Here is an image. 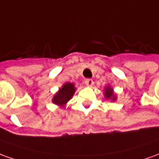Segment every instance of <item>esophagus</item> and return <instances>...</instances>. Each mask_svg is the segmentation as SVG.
I'll return each mask as SVG.
<instances>
[{
	"label": "esophagus",
	"instance_id": "esophagus-1",
	"mask_svg": "<svg viewBox=\"0 0 159 159\" xmlns=\"http://www.w3.org/2000/svg\"><path fill=\"white\" fill-rule=\"evenodd\" d=\"M85 84L88 87H92L94 85V81L92 79H86L85 80Z\"/></svg>",
	"mask_w": 159,
	"mask_h": 159
}]
</instances>
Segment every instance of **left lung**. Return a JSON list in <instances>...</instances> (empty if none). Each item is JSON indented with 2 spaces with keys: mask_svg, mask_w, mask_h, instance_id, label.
<instances>
[{
  "mask_svg": "<svg viewBox=\"0 0 159 159\" xmlns=\"http://www.w3.org/2000/svg\"><path fill=\"white\" fill-rule=\"evenodd\" d=\"M104 96L107 100H111L112 102H116L117 100V96H116V94L114 92V89L113 88L107 85L106 87L104 88Z\"/></svg>",
  "mask_w": 159,
  "mask_h": 159,
  "instance_id": "left-lung-1",
  "label": "left lung"
}]
</instances>
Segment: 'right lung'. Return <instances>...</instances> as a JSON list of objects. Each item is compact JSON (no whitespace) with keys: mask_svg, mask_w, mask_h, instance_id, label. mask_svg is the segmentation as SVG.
Returning a JSON list of instances; mask_svg holds the SVG:
<instances>
[{"mask_svg":"<svg viewBox=\"0 0 159 159\" xmlns=\"http://www.w3.org/2000/svg\"><path fill=\"white\" fill-rule=\"evenodd\" d=\"M75 84L72 83H65L52 97V102L60 107H64L69 101L72 98L76 92Z\"/></svg>","mask_w":159,"mask_h":159,"instance_id":"right-lung-1","label":"right lung"}]
</instances>
